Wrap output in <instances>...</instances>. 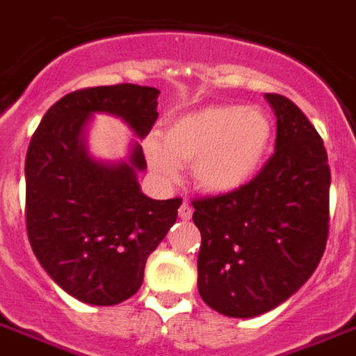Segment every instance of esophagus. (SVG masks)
<instances>
[{"label": "esophagus", "instance_id": "obj_1", "mask_svg": "<svg viewBox=\"0 0 356 356\" xmlns=\"http://www.w3.org/2000/svg\"><path fill=\"white\" fill-rule=\"evenodd\" d=\"M179 218H183V220H190L192 218V207H190L188 203H183L179 207Z\"/></svg>", "mask_w": 356, "mask_h": 356}]
</instances>
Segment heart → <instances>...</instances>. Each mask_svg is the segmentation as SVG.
I'll return each instance as SVG.
<instances>
[{"instance_id": "heart-1", "label": "heart", "mask_w": 356, "mask_h": 356, "mask_svg": "<svg viewBox=\"0 0 356 356\" xmlns=\"http://www.w3.org/2000/svg\"><path fill=\"white\" fill-rule=\"evenodd\" d=\"M273 143V123L259 108L220 104L200 108L172 119L160 145H147V159L159 175L177 177L188 166L197 188L227 194L256 177Z\"/></svg>"}]
</instances>
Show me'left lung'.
Segmentation results:
<instances>
[{
	"label": "left lung",
	"instance_id": "1",
	"mask_svg": "<svg viewBox=\"0 0 356 356\" xmlns=\"http://www.w3.org/2000/svg\"><path fill=\"white\" fill-rule=\"evenodd\" d=\"M276 113L275 154L238 190L192 200L202 233L197 291L227 317H256L297 293L329 238L330 168L316 127L284 95L267 93Z\"/></svg>",
	"mask_w": 356,
	"mask_h": 356
}]
</instances>
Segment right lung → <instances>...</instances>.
I'll use <instances>...</instances> for the list:
<instances>
[{"label": "right lung", "mask_w": 356, "mask_h": 356, "mask_svg": "<svg viewBox=\"0 0 356 356\" xmlns=\"http://www.w3.org/2000/svg\"><path fill=\"white\" fill-rule=\"evenodd\" d=\"M156 88L134 83L72 91L59 99L31 136L26 154V229L39 263L61 289L95 306L132 297L149 254L177 220L181 197L151 200L136 172L140 145L115 166L88 156L83 127L95 112L123 118L143 138L159 118Z\"/></svg>", "instance_id": "add662e5"}]
</instances>
